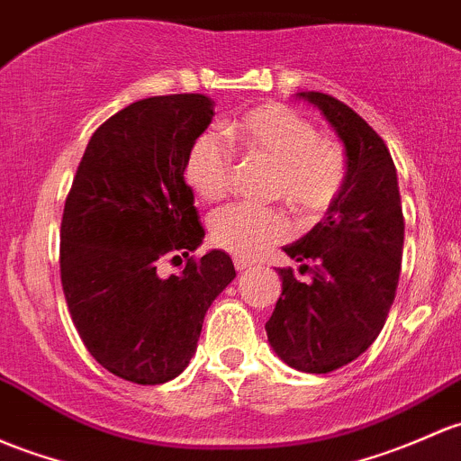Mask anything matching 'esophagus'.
Here are the masks:
<instances>
[{
    "mask_svg": "<svg viewBox=\"0 0 461 461\" xmlns=\"http://www.w3.org/2000/svg\"><path fill=\"white\" fill-rule=\"evenodd\" d=\"M234 267L239 269V271H243V269H247V267H251V260L240 258V256H234Z\"/></svg>",
    "mask_w": 461,
    "mask_h": 461,
    "instance_id": "34e87169",
    "label": "esophagus"
}]
</instances>
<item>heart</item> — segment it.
<instances>
[{
  "instance_id": "b5f03b06",
  "label": "heart",
  "mask_w": 461,
  "mask_h": 461,
  "mask_svg": "<svg viewBox=\"0 0 461 461\" xmlns=\"http://www.w3.org/2000/svg\"><path fill=\"white\" fill-rule=\"evenodd\" d=\"M227 141L249 158L274 166L271 196L285 198L304 218H316L340 198L348 178L345 145L318 134L312 121L283 104H265L225 130ZM185 181L203 201L218 203L234 183V154L216 132L194 139L185 158ZM292 234V221L278 207L230 205L210 221L212 243L240 258H256Z\"/></svg>"
}]
</instances>
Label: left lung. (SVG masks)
I'll list each match as a JSON object with an SVG mask.
<instances>
[{
  "label": "left lung",
  "mask_w": 461,
  "mask_h": 461,
  "mask_svg": "<svg viewBox=\"0 0 461 461\" xmlns=\"http://www.w3.org/2000/svg\"><path fill=\"white\" fill-rule=\"evenodd\" d=\"M298 96L316 105L342 139L348 178L327 216L285 247L312 280L278 269L283 294L265 329L289 366L329 373L362 356L384 327L400 280L404 216L393 158L380 134L331 95Z\"/></svg>",
  "instance_id": "obj_1"
}]
</instances>
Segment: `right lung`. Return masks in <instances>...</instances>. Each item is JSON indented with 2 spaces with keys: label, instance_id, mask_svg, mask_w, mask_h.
Instances as JSON below:
<instances>
[{
  "label": "right lung",
  "instance_id": "add662e5",
  "mask_svg": "<svg viewBox=\"0 0 461 461\" xmlns=\"http://www.w3.org/2000/svg\"><path fill=\"white\" fill-rule=\"evenodd\" d=\"M214 116L205 95L149 96L92 134L61 218V285L72 322L104 369L134 384H163L196 351L214 298L236 278L203 243L185 158ZM186 258L163 279V259Z\"/></svg>",
  "mask_w": 461,
  "mask_h": 461
}]
</instances>
